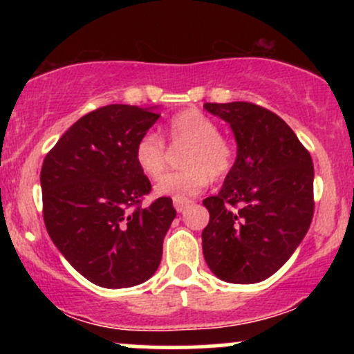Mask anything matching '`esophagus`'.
<instances>
[{
	"label": "esophagus",
	"instance_id": "esophagus-1",
	"mask_svg": "<svg viewBox=\"0 0 354 354\" xmlns=\"http://www.w3.org/2000/svg\"><path fill=\"white\" fill-rule=\"evenodd\" d=\"M189 200L188 198H174L173 200V205H174V209L178 211V213H183V211L186 209V206H189Z\"/></svg>",
	"mask_w": 354,
	"mask_h": 354
}]
</instances>
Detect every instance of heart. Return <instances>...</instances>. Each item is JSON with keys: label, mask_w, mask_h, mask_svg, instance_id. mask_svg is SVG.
<instances>
[{"label": "heart", "mask_w": 354, "mask_h": 354, "mask_svg": "<svg viewBox=\"0 0 354 354\" xmlns=\"http://www.w3.org/2000/svg\"><path fill=\"white\" fill-rule=\"evenodd\" d=\"M173 143L186 145L181 154L180 171L168 173L154 186L158 196L188 198L208 186L209 178L221 180L233 168L234 151L226 138L219 135L218 124L198 109H186L168 124ZM138 168L148 178H158L165 171L166 149L156 133L148 131L135 146Z\"/></svg>", "instance_id": "heart-1"}]
</instances>
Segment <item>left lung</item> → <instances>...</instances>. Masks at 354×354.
<instances>
[{
  "label": "left lung",
  "instance_id": "1",
  "mask_svg": "<svg viewBox=\"0 0 354 354\" xmlns=\"http://www.w3.org/2000/svg\"><path fill=\"white\" fill-rule=\"evenodd\" d=\"M203 108L230 124L238 148L223 188L203 201L209 211L203 254L223 281L259 283L291 258L310 230L311 156L270 109L246 101Z\"/></svg>",
  "mask_w": 354,
  "mask_h": 354
}]
</instances>
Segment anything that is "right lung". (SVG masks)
Segmentation results:
<instances>
[{
  "mask_svg": "<svg viewBox=\"0 0 354 354\" xmlns=\"http://www.w3.org/2000/svg\"><path fill=\"white\" fill-rule=\"evenodd\" d=\"M153 108L108 104L80 118L46 154L43 218L66 261L101 288H129L156 273L176 209L171 198L141 208L151 183L135 146L156 123Z\"/></svg>",
  "mask_w": 354,
  "mask_h": 354,
  "instance_id": "add662e5",
  "label": "right lung"
}]
</instances>
